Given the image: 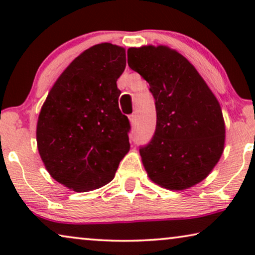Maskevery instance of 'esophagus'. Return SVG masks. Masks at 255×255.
Masks as SVG:
<instances>
[{
    "label": "esophagus",
    "mask_w": 255,
    "mask_h": 255,
    "mask_svg": "<svg viewBox=\"0 0 255 255\" xmlns=\"http://www.w3.org/2000/svg\"><path fill=\"white\" fill-rule=\"evenodd\" d=\"M128 118H130V123H131L132 127H134L135 121H137V117H135V115H131V116Z\"/></svg>",
    "instance_id": "esophagus-1"
}]
</instances>
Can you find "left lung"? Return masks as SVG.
Listing matches in <instances>:
<instances>
[{
	"mask_svg": "<svg viewBox=\"0 0 255 255\" xmlns=\"http://www.w3.org/2000/svg\"><path fill=\"white\" fill-rule=\"evenodd\" d=\"M128 64L148 82L155 100L154 135L139 149L148 177L169 190L201 182L224 151L218 100L196 68L168 46L130 47Z\"/></svg>",
	"mask_w": 255,
	"mask_h": 255,
	"instance_id": "1",
	"label": "left lung"
}]
</instances>
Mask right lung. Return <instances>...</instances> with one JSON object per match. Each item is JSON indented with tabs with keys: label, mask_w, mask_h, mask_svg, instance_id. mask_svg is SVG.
I'll return each mask as SVG.
<instances>
[{
	"label": "right lung",
	"mask_w": 255,
	"mask_h": 255,
	"mask_svg": "<svg viewBox=\"0 0 255 255\" xmlns=\"http://www.w3.org/2000/svg\"><path fill=\"white\" fill-rule=\"evenodd\" d=\"M125 66L124 47L94 45L61 73L41 107L38 152L50 175L68 189L83 193L109 183L130 149L116 83Z\"/></svg>",
	"instance_id": "add662e5"
}]
</instances>
